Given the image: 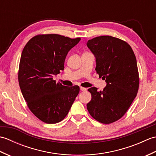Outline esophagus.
Segmentation results:
<instances>
[{"label": "esophagus", "instance_id": "1", "mask_svg": "<svg viewBox=\"0 0 156 156\" xmlns=\"http://www.w3.org/2000/svg\"><path fill=\"white\" fill-rule=\"evenodd\" d=\"M80 89L81 91H85V90H87V88H84V87H82L80 88Z\"/></svg>", "mask_w": 156, "mask_h": 156}]
</instances>
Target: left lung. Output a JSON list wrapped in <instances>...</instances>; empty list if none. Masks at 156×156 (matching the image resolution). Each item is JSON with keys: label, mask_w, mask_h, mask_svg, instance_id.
Returning a JSON list of instances; mask_svg holds the SVG:
<instances>
[{"label": "left lung", "mask_w": 156, "mask_h": 156, "mask_svg": "<svg viewBox=\"0 0 156 156\" xmlns=\"http://www.w3.org/2000/svg\"><path fill=\"white\" fill-rule=\"evenodd\" d=\"M96 58V71L107 86L102 91L88 89L92 99L87 107L96 120L104 124L117 121L123 116L136 97L140 78L133 49L121 39L104 35L87 44Z\"/></svg>", "instance_id": "left-lung-1"}]
</instances>
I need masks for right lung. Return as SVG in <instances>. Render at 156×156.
Segmentation results:
<instances>
[{"label": "right lung", "mask_w": 156, "mask_h": 156, "mask_svg": "<svg viewBox=\"0 0 156 156\" xmlns=\"http://www.w3.org/2000/svg\"><path fill=\"white\" fill-rule=\"evenodd\" d=\"M80 40L58 34L37 35L23 48L19 87L29 108L45 123L62 121L80 91L78 86L66 87L53 80L54 75L64 70L66 55Z\"/></svg>", "instance_id": "1"}]
</instances>
